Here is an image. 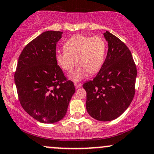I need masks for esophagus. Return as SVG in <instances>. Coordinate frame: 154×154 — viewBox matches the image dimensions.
Segmentation results:
<instances>
[{"label": "esophagus", "instance_id": "1", "mask_svg": "<svg viewBox=\"0 0 154 154\" xmlns=\"http://www.w3.org/2000/svg\"><path fill=\"white\" fill-rule=\"evenodd\" d=\"M75 87L76 89H77V88H79L81 87V85L78 84V83H75Z\"/></svg>", "mask_w": 154, "mask_h": 154}]
</instances>
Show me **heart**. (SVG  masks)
I'll return each mask as SVG.
<instances>
[{"mask_svg":"<svg viewBox=\"0 0 154 154\" xmlns=\"http://www.w3.org/2000/svg\"><path fill=\"white\" fill-rule=\"evenodd\" d=\"M64 51H57L56 61L60 68L70 73L77 64L70 79L79 82L90 74L94 75L100 69L105 61L106 43L102 37L77 34L70 38L63 45Z\"/></svg>","mask_w":154,"mask_h":154,"instance_id":"1","label":"heart"}]
</instances>
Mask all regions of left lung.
<instances>
[{
    "instance_id": "1",
    "label": "left lung",
    "mask_w": 154,
    "mask_h": 154,
    "mask_svg": "<svg viewBox=\"0 0 154 154\" xmlns=\"http://www.w3.org/2000/svg\"><path fill=\"white\" fill-rule=\"evenodd\" d=\"M106 58L93 80L83 84L87 93L86 109L95 119L111 121L122 114L135 93L137 69L131 52L115 35L106 31Z\"/></svg>"
}]
</instances>
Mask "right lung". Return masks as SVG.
Returning <instances> with one entry per match:
<instances>
[{
  "label": "right lung",
  "mask_w": 154,
  "mask_h": 154,
  "mask_svg": "<svg viewBox=\"0 0 154 154\" xmlns=\"http://www.w3.org/2000/svg\"><path fill=\"white\" fill-rule=\"evenodd\" d=\"M62 33L44 32L24 47L17 63L14 81L19 102L40 122L63 119L75 92L74 83L56 61V44Z\"/></svg>",
  "instance_id": "obj_1"
}]
</instances>
